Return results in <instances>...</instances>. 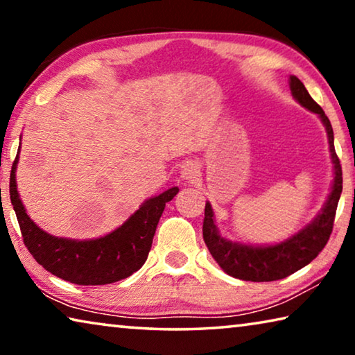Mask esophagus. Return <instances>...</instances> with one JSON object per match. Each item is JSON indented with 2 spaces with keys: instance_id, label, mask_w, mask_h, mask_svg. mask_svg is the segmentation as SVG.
<instances>
[{
  "instance_id": "1",
  "label": "esophagus",
  "mask_w": 355,
  "mask_h": 355,
  "mask_svg": "<svg viewBox=\"0 0 355 355\" xmlns=\"http://www.w3.org/2000/svg\"><path fill=\"white\" fill-rule=\"evenodd\" d=\"M180 173H182V178L186 183H194L200 177V169L199 166L192 163V161H186V163L182 166V172Z\"/></svg>"
}]
</instances>
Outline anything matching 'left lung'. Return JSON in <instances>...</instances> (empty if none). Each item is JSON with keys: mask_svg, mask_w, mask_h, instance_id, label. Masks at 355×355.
Here are the masks:
<instances>
[{"mask_svg": "<svg viewBox=\"0 0 355 355\" xmlns=\"http://www.w3.org/2000/svg\"><path fill=\"white\" fill-rule=\"evenodd\" d=\"M290 89L293 98L302 105L305 110L315 112L326 128L330 158L334 164V182L330 188L327 200L310 224L300 228L285 241L266 245H252L235 243L220 236L219 228L216 225L214 211L211 203H205V219H203V239L213 255L216 263L224 269V272L235 279L249 282H272L285 279L293 272L315 260L318 254L327 244L330 233L334 228L335 211L343 191V177H341V164L335 153L334 130L330 120L324 114L322 107L310 97L307 89L297 76H290Z\"/></svg>", "mask_w": 355, "mask_h": 355, "instance_id": "8db88e82", "label": "left lung"}]
</instances>
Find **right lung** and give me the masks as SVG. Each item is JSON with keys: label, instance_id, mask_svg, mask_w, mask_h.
Returning a JSON list of instances; mask_svg holds the SVG:
<instances>
[{"label": "right lung", "instance_id": "obj_1", "mask_svg": "<svg viewBox=\"0 0 355 355\" xmlns=\"http://www.w3.org/2000/svg\"><path fill=\"white\" fill-rule=\"evenodd\" d=\"M19 153L10 172V202L19 219L23 243L35 261L56 277L76 285L114 284L142 268L166 203L178 194L177 186L150 197L122 225L105 236L83 241L58 238L42 230L21 203L15 180Z\"/></svg>", "mask_w": 355, "mask_h": 355}]
</instances>
